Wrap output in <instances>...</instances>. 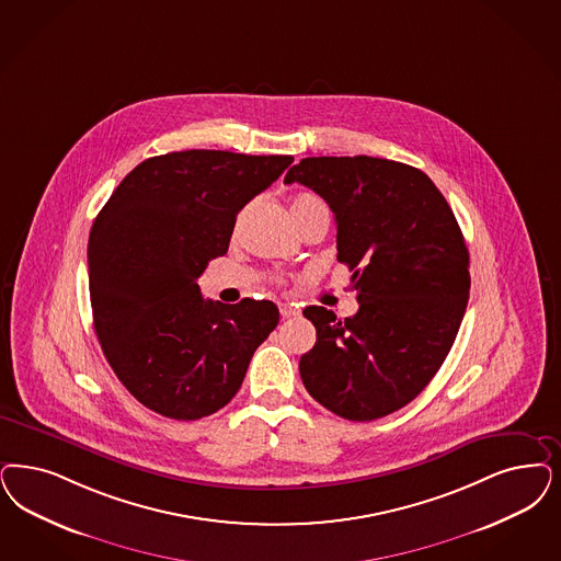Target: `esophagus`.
Masks as SVG:
<instances>
[{
  "mask_svg": "<svg viewBox=\"0 0 561 561\" xmlns=\"http://www.w3.org/2000/svg\"><path fill=\"white\" fill-rule=\"evenodd\" d=\"M279 312H282V317H284V319H290V317H296V314H298V310L290 307V305H279Z\"/></svg>",
  "mask_w": 561,
  "mask_h": 561,
  "instance_id": "1",
  "label": "esophagus"
}]
</instances>
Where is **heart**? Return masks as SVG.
<instances>
[{
    "label": "heart",
    "instance_id": "1",
    "mask_svg": "<svg viewBox=\"0 0 561 561\" xmlns=\"http://www.w3.org/2000/svg\"><path fill=\"white\" fill-rule=\"evenodd\" d=\"M312 203H321L314 194H298L291 203V209H300V207H309Z\"/></svg>",
    "mask_w": 561,
    "mask_h": 561
}]
</instances>
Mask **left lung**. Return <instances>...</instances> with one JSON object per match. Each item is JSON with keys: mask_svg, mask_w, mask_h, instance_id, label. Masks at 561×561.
Returning a JSON list of instances; mask_svg holds the SVG:
<instances>
[{"mask_svg": "<svg viewBox=\"0 0 561 561\" xmlns=\"http://www.w3.org/2000/svg\"><path fill=\"white\" fill-rule=\"evenodd\" d=\"M284 182L325 198L360 305L346 319L302 310L317 329L302 383L342 419L387 416L428 386L454 346L470 290L462 230L431 178L400 161L307 157Z\"/></svg>", "mask_w": 561, "mask_h": 561, "instance_id": "8db88e82", "label": "left lung"}]
</instances>
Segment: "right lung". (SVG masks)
Here are the masks:
<instances>
[{
  "label": "right lung",
  "mask_w": 561,
  "mask_h": 561,
  "mask_svg": "<svg viewBox=\"0 0 561 561\" xmlns=\"http://www.w3.org/2000/svg\"><path fill=\"white\" fill-rule=\"evenodd\" d=\"M291 161L207 149L149 157L99 211L89 236L95 333L142 407L196 421L242 386L279 310L271 300H205L196 279L228 252L242 207Z\"/></svg>",
  "instance_id": "add662e5"
}]
</instances>
